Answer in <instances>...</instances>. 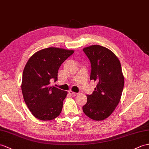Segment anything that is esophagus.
<instances>
[{"label": "esophagus", "mask_w": 149, "mask_h": 149, "mask_svg": "<svg viewBox=\"0 0 149 149\" xmlns=\"http://www.w3.org/2000/svg\"><path fill=\"white\" fill-rule=\"evenodd\" d=\"M68 93H69V94H70L71 96H75L78 95V93H74V92L72 91H68Z\"/></svg>", "instance_id": "esophagus-1"}]
</instances>
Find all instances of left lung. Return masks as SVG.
Listing matches in <instances>:
<instances>
[{"instance_id":"8db88e82","label":"left lung","mask_w":149,"mask_h":149,"mask_svg":"<svg viewBox=\"0 0 149 149\" xmlns=\"http://www.w3.org/2000/svg\"><path fill=\"white\" fill-rule=\"evenodd\" d=\"M83 51L91 62L90 80L97 85L92 94L87 95V103L82 110L93 120H104L112 113L121 98L124 85L121 65L108 48L92 45Z\"/></svg>"}]
</instances>
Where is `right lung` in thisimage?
Segmentation results:
<instances>
[{
  "instance_id": "obj_1",
  "label": "right lung",
  "mask_w": 149,
  "mask_h": 149,
  "mask_svg": "<svg viewBox=\"0 0 149 149\" xmlns=\"http://www.w3.org/2000/svg\"><path fill=\"white\" fill-rule=\"evenodd\" d=\"M74 53V50L48 47L36 52L28 60L22 91L28 108L38 119L53 120L60 114L67 91L51 84L58 80L59 68Z\"/></svg>"
}]
</instances>
